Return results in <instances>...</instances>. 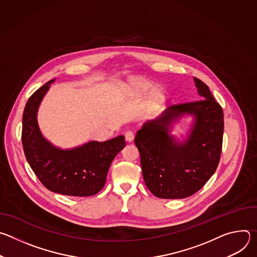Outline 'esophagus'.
I'll list each match as a JSON object with an SVG mask.
<instances>
[{"label": "esophagus", "instance_id": "obj_1", "mask_svg": "<svg viewBox=\"0 0 257 257\" xmlns=\"http://www.w3.org/2000/svg\"><path fill=\"white\" fill-rule=\"evenodd\" d=\"M125 139H126V141L131 142V141L134 139V134H133V132L127 131L126 134H125Z\"/></svg>", "mask_w": 257, "mask_h": 257}]
</instances>
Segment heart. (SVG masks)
I'll use <instances>...</instances> for the list:
<instances>
[{
  "label": "heart",
  "mask_w": 257,
  "mask_h": 257,
  "mask_svg": "<svg viewBox=\"0 0 257 257\" xmlns=\"http://www.w3.org/2000/svg\"><path fill=\"white\" fill-rule=\"evenodd\" d=\"M154 85L151 82L148 81H140L135 85V91L138 94H146L149 93L152 89H153ZM153 98L155 99V101H161L163 98V94L160 90H155L153 92Z\"/></svg>",
  "instance_id": "heart-1"
}]
</instances>
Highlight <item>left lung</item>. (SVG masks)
Masks as SVG:
<instances>
[{"label": "left lung", "instance_id": "1", "mask_svg": "<svg viewBox=\"0 0 257 257\" xmlns=\"http://www.w3.org/2000/svg\"><path fill=\"white\" fill-rule=\"evenodd\" d=\"M199 100L170 106L137 131L134 142L140 154L145 185L157 197L186 198L200 190L221 159L224 113L208 86L194 78ZM184 113L196 117L189 139L181 144L169 134L170 123Z\"/></svg>", "mask_w": 257, "mask_h": 257}]
</instances>
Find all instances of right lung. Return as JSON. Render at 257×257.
<instances>
[{"mask_svg":"<svg viewBox=\"0 0 257 257\" xmlns=\"http://www.w3.org/2000/svg\"><path fill=\"white\" fill-rule=\"evenodd\" d=\"M51 80L27 100L22 117L21 140L25 158L42 184L50 191L69 196H91L101 190L114 158L125 146L123 135L106 141H90L63 151L42 135L36 113Z\"/></svg>","mask_w":257,"mask_h":257,"instance_id":"add662e5","label":"right lung"}]
</instances>
